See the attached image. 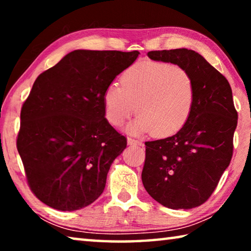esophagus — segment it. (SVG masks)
I'll use <instances>...</instances> for the list:
<instances>
[{"instance_id": "esophagus-1", "label": "esophagus", "mask_w": 251, "mask_h": 251, "mask_svg": "<svg viewBox=\"0 0 251 251\" xmlns=\"http://www.w3.org/2000/svg\"><path fill=\"white\" fill-rule=\"evenodd\" d=\"M127 144H128V145H142V142L136 141V139H134V138L128 137L127 138Z\"/></svg>"}]
</instances>
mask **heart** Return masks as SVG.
<instances>
[{
	"instance_id": "1",
	"label": "heart",
	"mask_w": 251,
	"mask_h": 251,
	"mask_svg": "<svg viewBox=\"0 0 251 251\" xmlns=\"http://www.w3.org/2000/svg\"><path fill=\"white\" fill-rule=\"evenodd\" d=\"M196 88L189 72L165 62H143L127 69L121 86L110 84L103 96L105 115L122 126L137 110L127 127L131 134L152 131L158 137L175 134L192 115Z\"/></svg>"
}]
</instances>
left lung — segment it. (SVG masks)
I'll return each instance as SVG.
<instances>
[{
    "label": "left lung",
    "instance_id": "1",
    "mask_svg": "<svg viewBox=\"0 0 251 251\" xmlns=\"http://www.w3.org/2000/svg\"><path fill=\"white\" fill-rule=\"evenodd\" d=\"M152 61L189 72L196 100L189 120L175 135L146 142L142 180L147 193L172 209L205 202L230 164L238 114L228 80L192 50H151Z\"/></svg>",
    "mask_w": 251,
    "mask_h": 251
}]
</instances>
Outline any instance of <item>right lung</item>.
<instances>
[{"instance_id":"1","label":"right lung","mask_w":251,"mask_h":251,"mask_svg":"<svg viewBox=\"0 0 251 251\" xmlns=\"http://www.w3.org/2000/svg\"><path fill=\"white\" fill-rule=\"evenodd\" d=\"M138 50H75L39 75L21 110L19 154L34 195L62 211L104 192L127 141L105 118L104 92Z\"/></svg>"}]
</instances>
